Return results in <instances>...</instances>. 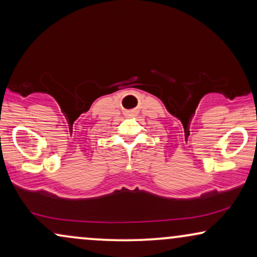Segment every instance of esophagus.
Instances as JSON below:
<instances>
[{
	"label": "esophagus",
	"instance_id": "esophagus-1",
	"mask_svg": "<svg viewBox=\"0 0 257 257\" xmlns=\"http://www.w3.org/2000/svg\"><path fill=\"white\" fill-rule=\"evenodd\" d=\"M126 115H128L129 117H134V116H136V112H129V113H126Z\"/></svg>",
	"mask_w": 257,
	"mask_h": 257
}]
</instances>
